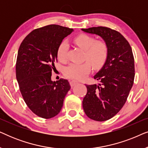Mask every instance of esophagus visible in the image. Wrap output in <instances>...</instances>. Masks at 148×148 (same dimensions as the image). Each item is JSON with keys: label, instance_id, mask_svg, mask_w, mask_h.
<instances>
[{"label": "esophagus", "instance_id": "1", "mask_svg": "<svg viewBox=\"0 0 148 148\" xmlns=\"http://www.w3.org/2000/svg\"><path fill=\"white\" fill-rule=\"evenodd\" d=\"M77 84H79V82H77V81H76V80H72L70 82V85L71 87L75 86Z\"/></svg>", "mask_w": 148, "mask_h": 148}]
</instances>
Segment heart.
<instances>
[{
    "mask_svg": "<svg viewBox=\"0 0 148 148\" xmlns=\"http://www.w3.org/2000/svg\"><path fill=\"white\" fill-rule=\"evenodd\" d=\"M75 43L85 51L84 58L88 60L94 68L102 66L108 57V47L102 40L96 39L88 34H80L75 38ZM69 44L64 40L60 42L57 49V58L61 62H66L68 58ZM91 71V64L88 62L83 63H73L64 69V74L68 77L74 79L86 78Z\"/></svg>",
    "mask_w": 148,
    "mask_h": 148,
    "instance_id": "obj_1",
    "label": "heart"
}]
</instances>
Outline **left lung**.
<instances>
[{
    "instance_id": "left-lung-1",
    "label": "left lung",
    "mask_w": 148,
    "mask_h": 148,
    "mask_svg": "<svg viewBox=\"0 0 148 148\" xmlns=\"http://www.w3.org/2000/svg\"><path fill=\"white\" fill-rule=\"evenodd\" d=\"M82 30L98 36L108 47L106 62L94 77L100 83L86 84L88 92L83 100V108L89 118L107 121L123 108L133 86L135 65L132 49L124 36L110 28L94 27Z\"/></svg>"
}]
</instances>
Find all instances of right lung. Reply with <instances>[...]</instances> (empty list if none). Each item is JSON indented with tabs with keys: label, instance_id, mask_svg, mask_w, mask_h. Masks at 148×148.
<instances>
[{
	"label": "right lung",
	"instance_id": "1",
	"mask_svg": "<svg viewBox=\"0 0 148 148\" xmlns=\"http://www.w3.org/2000/svg\"><path fill=\"white\" fill-rule=\"evenodd\" d=\"M73 29L49 25L34 29L18 50L16 77L23 100L37 116L50 119L60 112L71 86L66 79H51L57 49Z\"/></svg>",
	"mask_w": 148,
	"mask_h": 148
}]
</instances>
